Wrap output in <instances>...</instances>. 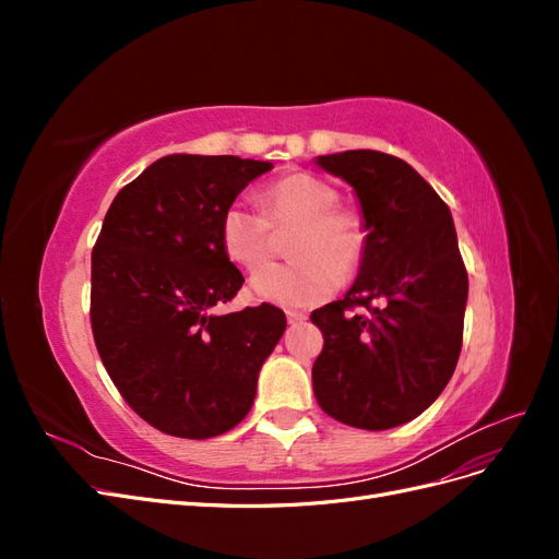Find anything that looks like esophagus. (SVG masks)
Listing matches in <instances>:
<instances>
[{
    "mask_svg": "<svg viewBox=\"0 0 559 559\" xmlns=\"http://www.w3.org/2000/svg\"><path fill=\"white\" fill-rule=\"evenodd\" d=\"M306 319H308V317L302 314V312H296V310H289V312H286V321H289L292 326H296V324H302V321H306Z\"/></svg>",
    "mask_w": 559,
    "mask_h": 559,
    "instance_id": "obj_1",
    "label": "esophagus"
}]
</instances>
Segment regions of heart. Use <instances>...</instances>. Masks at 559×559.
I'll list each match as a JSON object with an SVG mask.
<instances>
[{"instance_id":"obj_1","label":"heart","mask_w":559,"mask_h":559,"mask_svg":"<svg viewBox=\"0 0 559 559\" xmlns=\"http://www.w3.org/2000/svg\"><path fill=\"white\" fill-rule=\"evenodd\" d=\"M337 191L312 175H292L270 186L263 211L233 202L222 214L218 242L226 259L247 273L259 270L270 257V226L294 228L286 265H267L253 275L251 292L263 302L306 310L326 300L364 261L368 230L359 214L337 207Z\"/></svg>"}]
</instances>
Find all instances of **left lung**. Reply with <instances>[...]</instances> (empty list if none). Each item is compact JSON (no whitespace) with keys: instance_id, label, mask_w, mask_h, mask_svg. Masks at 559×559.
<instances>
[{"instance_id":"8db88e82","label":"left lung","mask_w":559,"mask_h":559,"mask_svg":"<svg viewBox=\"0 0 559 559\" xmlns=\"http://www.w3.org/2000/svg\"><path fill=\"white\" fill-rule=\"evenodd\" d=\"M314 163L352 186L368 230L352 289L312 312L324 333L314 396L343 425L392 429L441 396L462 352L468 275L452 214L408 163L382 151Z\"/></svg>"}]
</instances>
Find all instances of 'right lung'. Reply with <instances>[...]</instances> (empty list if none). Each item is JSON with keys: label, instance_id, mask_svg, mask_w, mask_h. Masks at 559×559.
Segmentation results:
<instances>
[{"label": "right lung", "instance_id": "right-lung-1", "mask_svg": "<svg viewBox=\"0 0 559 559\" xmlns=\"http://www.w3.org/2000/svg\"><path fill=\"white\" fill-rule=\"evenodd\" d=\"M273 163L173 154L118 191L93 249L91 324L111 382L151 427L212 438L240 425L286 329L275 306L216 314L245 282L222 214Z\"/></svg>", "mask_w": 559, "mask_h": 559}]
</instances>
